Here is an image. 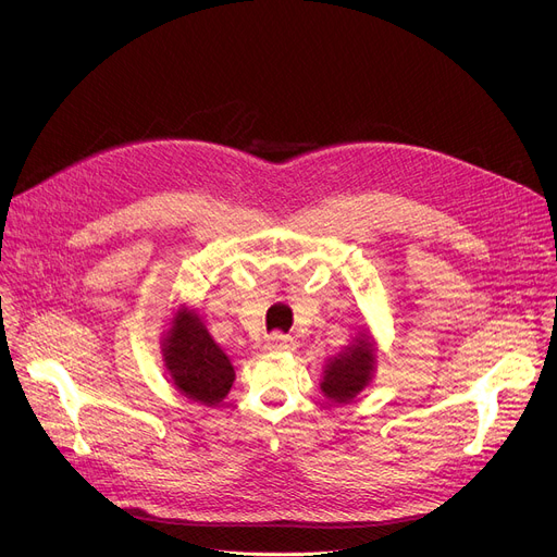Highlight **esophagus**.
Listing matches in <instances>:
<instances>
[{"mask_svg": "<svg viewBox=\"0 0 557 557\" xmlns=\"http://www.w3.org/2000/svg\"><path fill=\"white\" fill-rule=\"evenodd\" d=\"M294 338L282 334V332H273L267 336V347L273 349V352H284V349H294Z\"/></svg>", "mask_w": 557, "mask_h": 557, "instance_id": "1", "label": "esophagus"}]
</instances>
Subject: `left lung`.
I'll use <instances>...</instances> for the list:
<instances>
[{
    "mask_svg": "<svg viewBox=\"0 0 557 557\" xmlns=\"http://www.w3.org/2000/svg\"><path fill=\"white\" fill-rule=\"evenodd\" d=\"M374 366V343L368 332H363L338 357L330 359L323 382H320V391L334 404L352 401L370 384Z\"/></svg>",
    "mask_w": 557,
    "mask_h": 557,
    "instance_id": "8db88e82",
    "label": "left lung"
}]
</instances>
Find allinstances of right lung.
<instances>
[{"mask_svg":"<svg viewBox=\"0 0 557 557\" xmlns=\"http://www.w3.org/2000/svg\"><path fill=\"white\" fill-rule=\"evenodd\" d=\"M162 357L173 386L191 401L216 406L234 382V368L194 309H181L162 338Z\"/></svg>","mask_w":557,"mask_h":557,"instance_id":"obj_1","label":"right lung"}]
</instances>
